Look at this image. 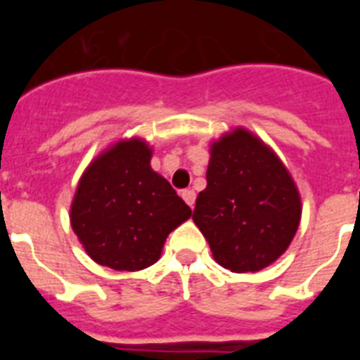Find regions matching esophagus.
Here are the masks:
<instances>
[{"instance_id": "obj_1", "label": "esophagus", "mask_w": 360, "mask_h": 360, "mask_svg": "<svg viewBox=\"0 0 360 360\" xmlns=\"http://www.w3.org/2000/svg\"><path fill=\"white\" fill-rule=\"evenodd\" d=\"M182 198L186 200V203L189 205L191 209L195 207V200H196V193L193 189H186L182 191Z\"/></svg>"}]
</instances>
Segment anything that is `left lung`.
Masks as SVG:
<instances>
[{
    "label": "left lung",
    "instance_id": "left-lung-1",
    "mask_svg": "<svg viewBox=\"0 0 360 360\" xmlns=\"http://www.w3.org/2000/svg\"><path fill=\"white\" fill-rule=\"evenodd\" d=\"M193 219L224 269L257 272L288 249L301 198L278 155L236 128L211 146L207 187L196 198Z\"/></svg>",
    "mask_w": 360,
    "mask_h": 360
}]
</instances>
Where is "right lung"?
<instances>
[{
    "label": "right lung",
    "instance_id": "add662e5",
    "mask_svg": "<svg viewBox=\"0 0 360 360\" xmlns=\"http://www.w3.org/2000/svg\"><path fill=\"white\" fill-rule=\"evenodd\" d=\"M142 139L119 141L91 162L79 180L70 221L88 256L113 270L148 269L165 238L189 219L191 209L151 169Z\"/></svg>",
    "mask_w": 360,
    "mask_h": 360
}]
</instances>
